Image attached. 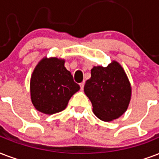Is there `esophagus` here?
Masks as SVG:
<instances>
[{"instance_id":"obj_1","label":"esophagus","mask_w":159,"mask_h":159,"mask_svg":"<svg viewBox=\"0 0 159 159\" xmlns=\"http://www.w3.org/2000/svg\"><path fill=\"white\" fill-rule=\"evenodd\" d=\"M80 86L81 89H84V82H82V83L80 84Z\"/></svg>"}]
</instances>
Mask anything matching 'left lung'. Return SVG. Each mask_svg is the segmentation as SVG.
Instances as JSON below:
<instances>
[{
  "instance_id": "left-lung-1",
  "label": "left lung",
  "mask_w": 159,
  "mask_h": 159,
  "mask_svg": "<svg viewBox=\"0 0 159 159\" xmlns=\"http://www.w3.org/2000/svg\"><path fill=\"white\" fill-rule=\"evenodd\" d=\"M84 90L92 103L93 114L104 122L113 121L124 114L132 94L129 78L116 60L106 67L93 66Z\"/></svg>"
}]
</instances>
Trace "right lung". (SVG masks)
Wrapping results in <instances>:
<instances>
[{"instance_id": "1", "label": "right lung", "mask_w": 159, "mask_h": 159, "mask_svg": "<svg viewBox=\"0 0 159 159\" xmlns=\"http://www.w3.org/2000/svg\"><path fill=\"white\" fill-rule=\"evenodd\" d=\"M64 59L44 57L39 61L30 77V99L36 110L54 114L66 109L80 85L65 67Z\"/></svg>"}]
</instances>
